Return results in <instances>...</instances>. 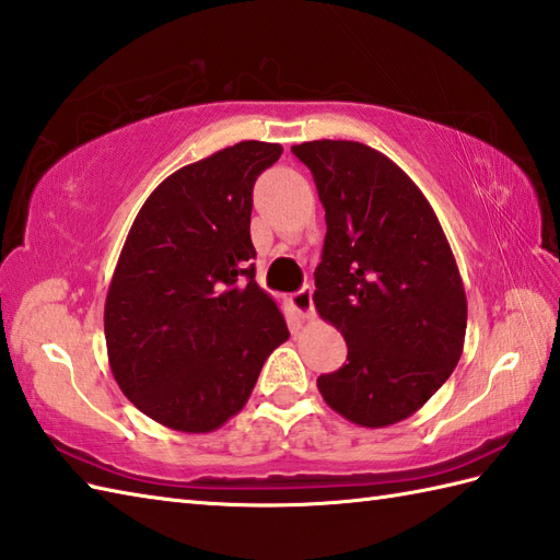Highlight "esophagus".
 <instances>
[{
	"mask_svg": "<svg viewBox=\"0 0 560 560\" xmlns=\"http://www.w3.org/2000/svg\"><path fill=\"white\" fill-rule=\"evenodd\" d=\"M291 303L295 307V313H299L303 319H311L315 313V305H313V287H303L301 291H295L291 295Z\"/></svg>",
	"mask_w": 560,
	"mask_h": 560,
	"instance_id": "esophagus-1",
	"label": "esophagus"
}]
</instances>
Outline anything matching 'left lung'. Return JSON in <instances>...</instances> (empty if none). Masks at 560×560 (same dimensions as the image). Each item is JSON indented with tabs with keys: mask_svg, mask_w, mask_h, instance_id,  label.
Returning <instances> with one entry per match:
<instances>
[{
	"mask_svg": "<svg viewBox=\"0 0 560 560\" xmlns=\"http://www.w3.org/2000/svg\"><path fill=\"white\" fill-rule=\"evenodd\" d=\"M311 168L327 235L315 307L347 339L319 395L343 419L385 428L409 419L455 371L467 295L433 207L395 161L361 141L291 147Z\"/></svg>",
	"mask_w": 560,
	"mask_h": 560,
	"instance_id": "1",
	"label": "left lung"
}]
</instances>
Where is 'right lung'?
I'll list each match as a JSON object with an SVG mask.
<instances>
[{
	"label": "right lung",
	"instance_id": "add662e5",
	"mask_svg": "<svg viewBox=\"0 0 560 560\" xmlns=\"http://www.w3.org/2000/svg\"><path fill=\"white\" fill-rule=\"evenodd\" d=\"M281 144L241 141L189 163L139 209L105 299L113 377L135 407L180 433H211L245 407L289 339L255 281L249 213Z\"/></svg>",
	"mask_w": 560,
	"mask_h": 560
}]
</instances>
